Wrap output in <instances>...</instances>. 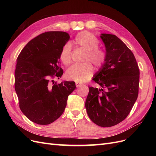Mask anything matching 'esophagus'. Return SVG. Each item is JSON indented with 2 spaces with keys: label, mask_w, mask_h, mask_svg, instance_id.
Wrapping results in <instances>:
<instances>
[{
  "label": "esophagus",
  "mask_w": 156,
  "mask_h": 156,
  "mask_svg": "<svg viewBox=\"0 0 156 156\" xmlns=\"http://www.w3.org/2000/svg\"><path fill=\"white\" fill-rule=\"evenodd\" d=\"M75 85H76L77 87H80L82 85V84L80 83H75Z\"/></svg>",
  "instance_id": "1"
}]
</instances>
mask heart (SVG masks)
<instances>
[{"label": "heart", "mask_w": 156, "mask_h": 156, "mask_svg": "<svg viewBox=\"0 0 156 156\" xmlns=\"http://www.w3.org/2000/svg\"><path fill=\"white\" fill-rule=\"evenodd\" d=\"M73 43L79 48L86 50V54L82 64H75L66 73V77L71 81L82 83L87 81L93 73L92 63L96 68H101L105 64L107 55L104 50L98 48L99 40L92 33L87 31L79 32L75 37ZM59 58L62 63L68 66L72 62V47L69 44H65L60 51Z\"/></svg>", "instance_id": "heart-1"}]
</instances>
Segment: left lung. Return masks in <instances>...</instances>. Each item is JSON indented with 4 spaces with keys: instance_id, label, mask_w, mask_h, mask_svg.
I'll use <instances>...</instances> for the list:
<instances>
[{
    "instance_id": "obj_1",
    "label": "left lung",
    "mask_w": 156,
    "mask_h": 156,
    "mask_svg": "<svg viewBox=\"0 0 156 156\" xmlns=\"http://www.w3.org/2000/svg\"><path fill=\"white\" fill-rule=\"evenodd\" d=\"M106 61L93 81L101 88L89 87L85 102L87 114L94 124L111 127L129 115L138 97L139 69L133 53L116 36L101 34Z\"/></svg>"
}]
</instances>
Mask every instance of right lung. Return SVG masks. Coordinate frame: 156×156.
<instances>
[{"instance_id": "1", "label": "right lung", "mask_w": 156, "mask_h": 156, "mask_svg": "<svg viewBox=\"0 0 156 156\" xmlns=\"http://www.w3.org/2000/svg\"><path fill=\"white\" fill-rule=\"evenodd\" d=\"M69 40L65 32L42 33L30 40L17 57L15 90L20 108L36 124L48 125L58 119L76 88L73 81L57 84L53 80L63 74L59 55Z\"/></svg>"}]
</instances>
